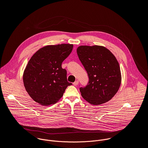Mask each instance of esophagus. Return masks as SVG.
Returning a JSON list of instances; mask_svg holds the SVG:
<instances>
[{
  "mask_svg": "<svg viewBox=\"0 0 148 148\" xmlns=\"http://www.w3.org/2000/svg\"><path fill=\"white\" fill-rule=\"evenodd\" d=\"M78 82H79V81H78V80H77V81H75L74 82H73V85L75 86H77L78 84Z\"/></svg>",
  "mask_w": 148,
  "mask_h": 148,
  "instance_id": "obj_1",
  "label": "esophagus"
}]
</instances>
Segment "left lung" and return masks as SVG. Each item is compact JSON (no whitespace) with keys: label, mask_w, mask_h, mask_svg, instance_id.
Here are the masks:
<instances>
[{"label":"left lung","mask_w":148,"mask_h":148,"mask_svg":"<svg viewBox=\"0 0 148 148\" xmlns=\"http://www.w3.org/2000/svg\"><path fill=\"white\" fill-rule=\"evenodd\" d=\"M77 53L89 78L87 85L79 88L82 97L92 105L108 102L118 92L121 83L116 58L108 49L100 46H81Z\"/></svg>","instance_id":"8db88e82"}]
</instances>
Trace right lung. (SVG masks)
Listing matches in <instances>:
<instances>
[{
    "label": "right lung",
    "mask_w": 148,
    "mask_h": 148,
    "mask_svg": "<svg viewBox=\"0 0 148 148\" xmlns=\"http://www.w3.org/2000/svg\"><path fill=\"white\" fill-rule=\"evenodd\" d=\"M73 45L61 44L42 47L29 61L23 80L25 89L36 102L49 105L56 103L72 83L67 81V71L61 67L71 53Z\"/></svg>",
    "instance_id": "obj_1"
}]
</instances>
